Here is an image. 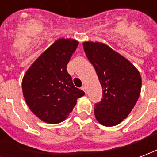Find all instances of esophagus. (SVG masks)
Returning <instances> with one entry per match:
<instances>
[{"label":"esophagus","mask_w":157,"mask_h":157,"mask_svg":"<svg viewBox=\"0 0 157 157\" xmlns=\"http://www.w3.org/2000/svg\"><path fill=\"white\" fill-rule=\"evenodd\" d=\"M81 89H82V90H83V91H84V92H85V93L87 92V90H86V86H85V85H83V86H82V88H81Z\"/></svg>","instance_id":"esophagus-1"}]
</instances>
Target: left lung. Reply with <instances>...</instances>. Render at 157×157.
Instances as JSON below:
<instances>
[{"label":"left lung","mask_w":157,"mask_h":157,"mask_svg":"<svg viewBox=\"0 0 157 157\" xmlns=\"http://www.w3.org/2000/svg\"><path fill=\"white\" fill-rule=\"evenodd\" d=\"M87 58L95 69L103 99L94 105V115L105 126L120 124L139 99L141 77L130 62L101 42L83 43Z\"/></svg>","instance_id":"1"}]
</instances>
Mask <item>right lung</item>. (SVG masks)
<instances>
[{"label": "right lung", "instance_id": "add662e5", "mask_svg": "<svg viewBox=\"0 0 157 157\" xmlns=\"http://www.w3.org/2000/svg\"><path fill=\"white\" fill-rule=\"evenodd\" d=\"M78 42L61 38L43 52L22 79L24 98L32 112L44 122L58 124L67 117L84 95L74 86L67 64Z\"/></svg>", "mask_w": 157, "mask_h": 157}]
</instances>
